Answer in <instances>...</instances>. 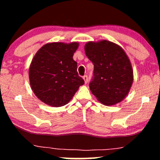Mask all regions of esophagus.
<instances>
[{
	"label": "esophagus",
	"mask_w": 160,
	"mask_h": 160,
	"mask_svg": "<svg viewBox=\"0 0 160 160\" xmlns=\"http://www.w3.org/2000/svg\"><path fill=\"white\" fill-rule=\"evenodd\" d=\"M83 79L84 80L85 84H87V83L88 82V77H87V75H85V76H83Z\"/></svg>",
	"instance_id": "1"
}]
</instances>
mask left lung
Listing matches in <instances>:
<instances>
[{
    "instance_id": "1",
    "label": "left lung",
    "mask_w": 160,
    "mask_h": 160,
    "mask_svg": "<svg viewBox=\"0 0 160 160\" xmlns=\"http://www.w3.org/2000/svg\"><path fill=\"white\" fill-rule=\"evenodd\" d=\"M85 53L94 65V78L89 84L92 93L105 106L123 100L133 82V70L124 49L107 40L89 41Z\"/></svg>"
}]
</instances>
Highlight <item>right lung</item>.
Listing matches in <instances>:
<instances>
[{"instance_id":"add662e5","label":"right lung","mask_w":160,"mask_h":160,"mask_svg":"<svg viewBox=\"0 0 160 160\" xmlns=\"http://www.w3.org/2000/svg\"><path fill=\"white\" fill-rule=\"evenodd\" d=\"M78 42L47 43L40 48L29 68L31 89L41 101L52 107L68 104L84 81L73 60Z\"/></svg>"}]
</instances>
